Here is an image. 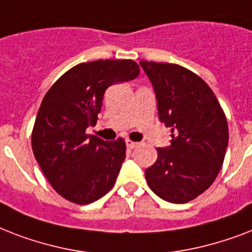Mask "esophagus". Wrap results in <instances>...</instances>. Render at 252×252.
<instances>
[{"label": "esophagus", "mask_w": 252, "mask_h": 252, "mask_svg": "<svg viewBox=\"0 0 252 252\" xmlns=\"http://www.w3.org/2000/svg\"><path fill=\"white\" fill-rule=\"evenodd\" d=\"M126 148H129V149H133V148H136V146L138 145L137 142L132 141V140H128V138L126 140Z\"/></svg>", "instance_id": "1"}]
</instances>
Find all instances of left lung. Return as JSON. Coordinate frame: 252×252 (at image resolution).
I'll use <instances>...</instances> for the list:
<instances>
[{
    "label": "left lung",
    "instance_id": "1",
    "mask_svg": "<svg viewBox=\"0 0 252 252\" xmlns=\"http://www.w3.org/2000/svg\"><path fill=\"white\" fill-rule=\"evenodd\" d=\"M157 98L158 116L171 128V144L158 148L145 170L150 189L172 204L196 199L221 170L229 128L212 89L191 70L175 64L141 61Z\"/></svg>",
    "mask_w": 252,
    "mask_h": 252
}]
</instances>
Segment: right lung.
Segmentation results:
<instances>
[{
	"label": "right lung",
	"mask_w": 252,
	"mask_h": 252,
	"mask_svg": "<svg viewBox=\"0 0 252 252\" xmlns=\"http://www.w3.org/2000/svg\"><path fill=\"white\" fill-rule=\"evenodd\" d=\"M140 74L132 60H96L72 68L55 82L40 104L32 152L55 191L69 201L90 204L114 187L126 159V142L86 134L95 126L111 85Z\"/></svg>",
	"instance_id": "obj_1"
}]
</instances>
